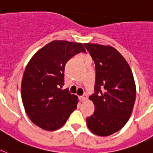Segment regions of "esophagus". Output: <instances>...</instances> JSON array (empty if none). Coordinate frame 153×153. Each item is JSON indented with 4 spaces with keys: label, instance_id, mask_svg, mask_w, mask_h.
Returning <instances> with one entry per match:
<instances>
[{
    "label": "esophagus",
    "instance_id": "34e87169",
    "mask_svg": "<svg viewBox=\"0 0 153 153\" xmlns=\"http://www.w3.org/2000/svg\"><path fill=\"white\" fill-rule=\"evenodd\" d=\"M80 99L82 102H85V100H87V95H86V94H84L83 95L80 96Z\"/></svg>",
    "mask_w": 153,
    "mask_h": 153
}]
</instances>
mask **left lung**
Segmentation results:
<instances>
[{
    "label": "left lung",
    "mask_w": 153,
    "mask_h": 153,
    "mask_svg": "<svg viewBox=\"0 0 153 153\" xmlns=\"http://www.w3.org/2000/svg\"><path fill=\"white\" fill-rule=\"evenodd\" d=\"M84 45L96 69L95 91L89 97L95 110L86 119L88 128L95 135L108 136L119 131L132 115L136 97L133 74L115 48L98 44Z\"/></svg>",
    "instance_id": "obj_1"
}]
</instances>
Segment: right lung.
Masks as SVG:
<instances>
[{
	"label": "right lung",
	"instance_id": "1",
	"mask_svg": "<svg viewBox=\"0 0 153 153\" xmlns=\"http://www.w3.org/2000/svg\"><path fill=\"white\" fill-rule=\"evenodd\" d=\"M84 45L68 41H52L30 58L21 81V99L25 111L34 125L54 131L65 124L77 108L78 98L64 85L65 66Z\"/></svg>",
	"mask_w": 153,
	"mask_h": 153
}]
</instances>
